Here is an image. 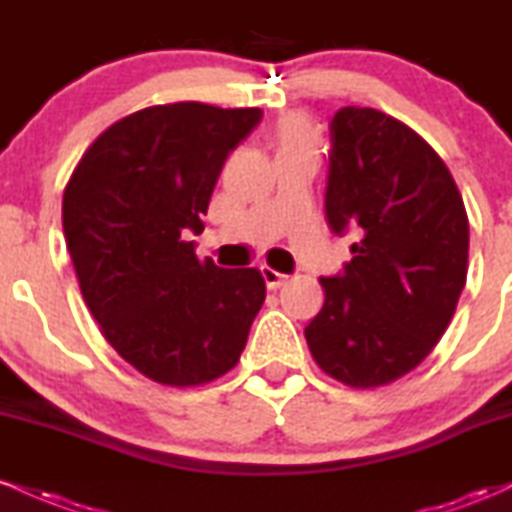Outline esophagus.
<instances>
[{"instance_id":"obj_1","label":"esophagus","mask_w":512,"mask_h":512,"mask_svg":"<svg viewBox=\"0 0 512 512\" xmlns=\"http://www.w3.org/2000/svg\"><path fill=\"white\" fill-rule=\"evenodd\" d=\"M260 272H262V279H264V284H267V289H279V286L284 284V281H286V274L276 272V269L267 267V264H262V267H260Z\"/></svg>"}]
</instances>
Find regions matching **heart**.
I'll use <instances>...</instances> for the list:
<instances>
[{
  "instance_id": "b5f03b06",
  "label": "heart",
  "mask_w": 512,
  "mask_h": 512,
  "mask_svg": "<svg viewBox=\"0 0 512 512\" xmlns=\"http://www.w3.org/2000/svg\"><path fill=\"white\" fill-rule=\"evenodd\" d=\"M272 146L276 156L301 154V151H317V134L313 125L301 115H284L272 127Z\"/></svg>"
}]
</instances>
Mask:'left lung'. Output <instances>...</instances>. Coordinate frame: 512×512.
Listing matches in <instances>:
<instances>
[{
    "instance_id": "1",
    "label": "left lung",
    "mask_w": 512,
    "mask_h": 512,
    "mask_svg": "<svg viewBox=\"0 0 512 512\" xmlns=\"http://www.w3.org/2000/svg\"><path fill=\"white\" fill-rule=\"evenodd\" d=\"M325 216L356 233L305 327L317 366L351 387L402 378L448 330L467 279L469 223L448 166L414 129L373 108L330 122Z\"/></svg>"
}]
</instances>
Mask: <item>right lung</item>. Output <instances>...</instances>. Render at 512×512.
Returning a JSON list of instances; mask_svg holds the SVG:
<instances>
[{
  "instance_id": "obj_1",
  "label": "right lung",
  "mask_w": 512,
  "mask_h": 512,
  "mask_svg": "<svg viewBox=\"0 0 512 512\" xmlns=\"http://www.w3.org/2000/svg\"><path fill=\"white\" fill-rule=\"evenodd\" d=\"M260 108L170 103L110 125L81 156L62 228L84 301L110 346L161 385L195 387L238 363L264 303L257 269L199 260L211 192Z\"/></svg>"
}]
</instances>
